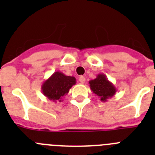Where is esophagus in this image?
Instances as JSON below:
<instances>
[{
    "instance_id": "obj_1",
    "label": "esophagus",
    "mask_w": 155,
    "mask_h": 155,
    "mask_svg": "<svg viewBox=\"0 0 155 155\" xmlns=\"http://www.w3.org/2000/svg\"><path fill=\"white\" fill-rule=\"evenodd\" d=\"M79 81H80L81 84H84V82H85V78H84V76H81L80 78H79Z\"/></svg>"
}]
</instances>
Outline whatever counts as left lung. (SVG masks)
<instances>
[{
  "instance_id": "left-lung-1",
  "label": "left lung",
  "mask_w": 155,
  "mask_h": 155,
  "mask_svg": "<svg viewBox=\"0 0 155 155\" xmlns=\"http://www.w3.org/2000/svg\"><path fill=\"white\" fill-rule=\"evenodd\" d=\"M90 88L99 98L101 102H107L109 98L113 97L116 94V87L104 74H98L96 78L89 81Z\"/></svg>"
}]
</instances>
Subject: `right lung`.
<instances>
[{"label": "right lung", "instance_id": "right-lung-1", "mask_svg": "<svg viewBox=\"0 0 155 155\" xmlns=\"http://www.w3.org/2000/svg\"><path fill=\"white\" fill-rule=\"evenodd\" d=\"M76 84V78L67 76L62 72L56 71L45 81L41 89L45 96L54 102H61L63 98L68 94L71 87Z\"/></svg>", "mask_w": 155, "mask_h": 155}]
</instances>
